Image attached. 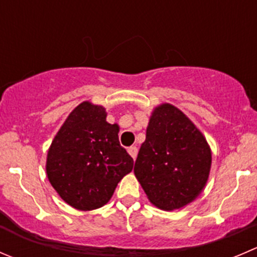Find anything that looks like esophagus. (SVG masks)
<instances>
[{"label":"esophagus","instance_id":"34e87169","mask_svg":"<svg viewBox=\"0 0 257 257\" xmlns=\"http://www.w3.org/2000/svg\"><path fill=\"white\" fill-rule=\"evenodd\" d=\"M128 153L131 154V157L133 159H136L137 158V154H138V148H137L136 146H132V147H129L128 148Z\"/></svg>","mask_w":257,"mask_h":257}]
</instances>
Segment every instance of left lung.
I'll list each match as a JSON object with an SVG mask.
<instances>
[{"label":"left lung","mask_w":257,"mask_h":257,"mask_svg":"<svg viewBox=\"0 0 257 257\" xmlns=\"http://www.w3.org/2000/svg\"><path fill=\"white\" fill-rule=\"evenodd\" d=\"M210 168V147L195 124L171 104L154 109L134 166L149 201L167 211L183 207L202 192Z\"/></svg>","instance_id":"8db88e82"}]
</instances>
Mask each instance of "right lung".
I'll return each instance as SVG.
<instances>
[{"instance_id":"add662e5","label":"right lung","mask_w":257,"mask_h":257,"mask_svg":"<svg viewBox=\"0 0 257 257\" xmlns=\"http://www.w3.org/2000/svg\"><path fill=\"white\" fill-rule=\"evenodd\" d=\"M119 126L106 121L103 106L84 101L62 124L47 153L49 181L76 210L105 205L134 161L119 143Z\"/></svg>"}]
</instances>
